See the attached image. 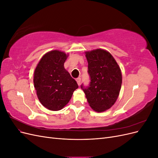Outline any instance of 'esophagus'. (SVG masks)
<instances>
[{"label": "esophagus", "instance_id": "1", "mask_svg": "<svg viewBox=\"0 0 158 158\" xmlns=\"http://www.w3.org/2000/svg\"><path fill=\"white\" fill-rule=\"evenodd\" d=\"M76 82H77L78 85H80V84H81V78H76Z\"/></svg>", "mask_w": 158, "mask_h": 158}]
</instances>
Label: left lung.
<instances>
[{
	"instance_id": "8db88e82",
	"label": "left lung",
	"mask_w": 158,
	"mask_h": 158,
	"mask_svg": "<svg viewBox=\"0 0 158 158\" xmlns=\"http://www.w3.org/2000/svg\"><path fill=\"white\" fill-rule=\"evenodd\" d=\"M90 77L89 86L81 85L89 106L103 112L115 103L122 84V74L116 60L109 52L97 49L85 52Z\"/></svg>"
}]
</instances>
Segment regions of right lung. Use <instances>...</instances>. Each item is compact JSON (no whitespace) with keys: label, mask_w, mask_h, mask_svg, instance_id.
I'll list each match as a JSON object with an SVG mask.
<instances>
[{"label":"right lung","mask_w":158,"mask_h":158,"mask_svg":"<svg viewBox=\"0 0 158 158\" xmlns=\"http://www.w3.org/2000/svg\"><path fill=\"white\" fill-rule=\"evenodd\" d=\"M69 55L59 50L47 52L34 72L33 84L41 103L51 111L63 109L78 88L76 80L64 67Z\"/></svg>","instance_id":"right-lung-1"}]
</instances>
